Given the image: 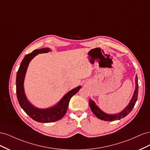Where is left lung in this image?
<instances>
[{"label":"left lung","instance_id":"8db88e82","mask_svg":"<svg viewBox=\"0 0 150 150\" xmlns=\"http://www.w3.org/2000/svg\"><path fill=\"white\" fill-rule=\"evenodd\" d=\"M135 82H136V87L135 90L134 92V94L131 98L129 103L128 105L120 113H117L116 115H108L106 113L102 111L100 109H99L96 104L94 103V102L92 100V99H89V104L91 110L93 111V112L94 114L98 118L104 120V121H115L117 120H120L121 118H123L125 116L128 115L129 113L132 111L133 107L134 106V104L137 101L138 99V77L136 76L135 78Z\"/></svg>","mask_w":150,"mask_h":150}]
</instances>
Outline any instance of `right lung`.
<instances>
[{
  "instance_id": "add662e5",
  "label": "right lung",
  "mask_w": 150,
  "mask_h": 150,
  "mask_svg": "<svg viewBox=\"0 0 150 150\" xmlns=\"http://www.w3.org/2000/svg\"><path fill=\"white\" fill-rule=\"evenodd\" d=\"M51 51L49 48L35 49L24 57L22 61L16 77V93L18 101L21 108L32 119L39 122H51L61 120L66 113L67 109L71 97L76 94L81 89V86L71 90L66 94L60 101L51 108L39 109L32 105L27 99L24 89V81L27 69L29 62L39 53H46Z\"/></svg>"
}]
</instances>
